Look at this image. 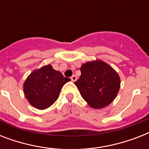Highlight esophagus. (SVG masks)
Instances as JSON below:
<instances>
[{
    "instance_id": "esophagus-1",
    "label": "esophagus",
    "mask_w": 149,
    "mask_h": 149,
    "mask_svg": "<svg viewBox=\"0 0 149 149\" xmlns=\"http://www.w3.org/2000/svg\"><path fill=\"white\" fill-rule=\"evenodd\" d=\"M77 77H76V76H74V75H73V76H72V77H71V80H72V82H75L76 81V80H77Z\"/></svg>"
}]
</instances>
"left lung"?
Wrapping results in <instances>:
<instances>
[{"instance_id":"8db88e82","label":"left lung","mask_w":149,"mask_h":149,"mask_svg":"<svg viewBox=\"0 0 149 149\" xmlns=\"http://www.w3.org/2000/svg\"><path fill=\"white\" fill-rule=\"evenodd\" d=\"M75 82L81 96L93 108H103L113 101L120 89V78L113 69L101 60L88 62L80 68Z\"/></svg>"}]
</instances>
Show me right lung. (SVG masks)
<instances>
[{
    "label": "right lung",
    "instance_id": "obj_1",
    "mask_svg": "<svg viewBox=\"0 0 149 149\" xmlns=\"http://www.w3.org/2000/svg\"><path fill=\"white\" fill-rule=\"evenodd\" d=\"M70 80L51 65H45L27 78L24 84V95L32 106L43 110L56 102L63 85Z\"/></svg>",
    "mask_w": 149,
    "mask_h": 149
}]
</instances>
